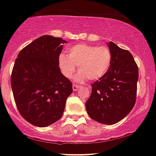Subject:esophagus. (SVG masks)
<instances>
[{"instance_id": "34e87169", "label": "esophagus", "mask_w": 156, "mask_h": 156, "mask_svg": "<svg viewBox=\"0 0 156 156\" xmlns=\"http://www.w3.org/2000/svg\"><path fill=\"white\" fill-rule=\"evenodd\" d=\"M72 87H73V90L74 91H77V90L80 89V87H81V86L80 85H78V84H74L72 85Z\"/></svg>"}]
</instances>
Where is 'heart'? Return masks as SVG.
Segmentation results:
<instances>
[{
    "label": "heart",
    "mask_w": 156,
    "mask_h": 156,
    "mask_svg": "<svg viewBox=\"0 0 156 156\" xmlns=\"http://www.w3.org/2000/svg\"><path fill=\"white\" fill-rule=\"evenodd\" d=\"M112 63V53L107 46L77 44L68 50V54L58 56V66L65 77L71 78L79 66L75 82L98 80L107 74Z\"/></svg>",
    "instance_id": "heart-1"
}]
</instances>
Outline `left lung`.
<instances>
[{
    "mask_svg": "<svg viewBox=\"0 0 156 156\" xmlns=\"http://www.w3.org/2000/svg\"><path fill=\"white\" fill-rule=\"evenodd\" d=\"M107 45L112 53L111 68L103 77L92 84L85 106L92 119L111 125L120 122L133 108L139 73L130 52L111 41Z\"/></svg>",
    "mask_w": 156,
    "mask_h": 156,
    "instance_id": "left-lung-1",
    "label": "left lung"
}]
</instances>
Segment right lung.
Returning a JSON list of instances; mask_svg holds the SVG:
<instances>
[{
    "instance_id": "1",
    "label": "right lung",
    "mask_w": 156,
    "mask_h": 156,
    "mask_svg": "<svg viewBox=\"0 0 156 156\" xmlns=\"http://www.w3.org/2000/svg\"><path fill=\"white\" fill-rule=\"evenodd\" d=\"M60 37L43 35L19 52L11 77L16 107L25 120L38 127L49 126L62 116L72 84L61 72Z\"/></svg>"
}]
</instances>
